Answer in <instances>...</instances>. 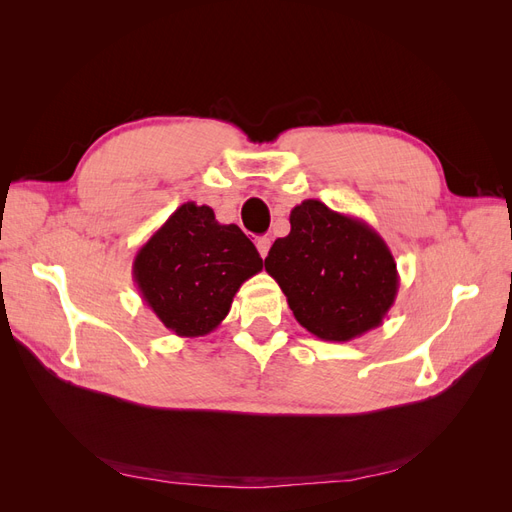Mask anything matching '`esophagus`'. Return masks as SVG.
<instances>
[{
    "instance_id": "obj_1",
    "label": "esophagus",
    "mask_w": 512,
    "mask_h": 512,
    "mask_svg": "<svg viewBox=\"0 0 512 512\" xmlns=\"http://www.w3.org/2000/svg\"><path fill=\"white\" fill-rule=\"evenodd\" d=\"M256 247H258V254H260L262 258H267V254H269V250H271V239H269V237H258V239H256Z\"/></svg>"
}]
</instances>
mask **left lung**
Masks as SVG:
<instances>
[{
  "label": "left lung",
  "mask_w": 512,
  "mask_h": 512,
  "mask_svg": "<svg viewBox=\"0 0 512 512\" xmlns=\"http://www.w3.org/2000/svg\"><path fill=\"white\" fill-rule=\"evenodd\" d=\"M265 271L301 327L324 342L380 327L399 290L397 262L378 232L316 198L290 211L288 237L275 239Z\"/></svg>",
  "instance_id": "8db88e82"
}]
</instances>
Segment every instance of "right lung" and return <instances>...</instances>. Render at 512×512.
I'll list each match as a JSON object with an SVG mask.
<instances>
[{"label": "right lung", "mask_w": 512, "mask_h": 512, "mask_svg": "<svg viewBox=\"0 0 512 512\" xmlns=\"http://www.w3.org/2000/svg\"><path fill=\"white\" fill-rule=\"evenodd\" d=\"M258 271L262 258L243 230L192 200L153 232L132 265L145 305L177 337L218 329L241 284Z\"/></svg>", "instance_id": "add662e5"}]
</instances>
